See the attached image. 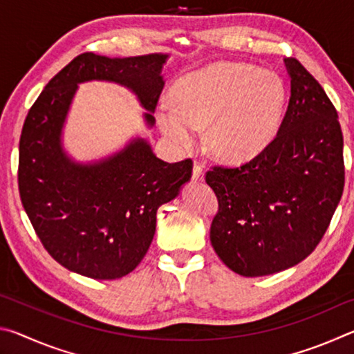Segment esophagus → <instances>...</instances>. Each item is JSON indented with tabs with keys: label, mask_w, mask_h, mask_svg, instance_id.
Segmentation results:
<instances>
[{
	"label": "esophagus",
	"mask_w": 354,
	"mask_h": 354,
	"mask_svg": "<svg viewBox=\"0 0 354 354\" xmlns=\"http://www.w3.org/2000/svg\"><path fill=\"white\" fill-rule=\"evenodd\" d=\"M192 178L195 179V181H203V178H205V171H203V167L195 162L194 165V173H192Z\"/></svg>",
	"instance_id": "obj_1"
}]
</instances>
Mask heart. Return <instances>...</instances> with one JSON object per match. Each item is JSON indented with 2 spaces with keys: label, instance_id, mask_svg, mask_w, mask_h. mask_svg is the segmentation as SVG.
<instances>
[{
  "label": "heart",
  "instance_id": "1",
  "mask_svg": "<svg viewBox=\"0 0 354 354\" xmlns=\"http://www.w3.org/2000/svg\"><path fill=\"white\" fill-rule=\"evenodd\" d=\"M170 93L173 104L160 103L156 111L164 134L190 148L196 129L207 128V149L227 162H247L270 145L287 101L277 71L226 61L179 77Z\"/></svg>",
  "mask_w": 354,
  "mask_h": 354
}]
</instances>
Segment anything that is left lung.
Returning <instances> with one entry per match:
<instances>
[{"instance_id":"obj_1","label":"left lung","mask_w":354,"mask_h":354,"mask_svg":"<svg viewBox=\"0 0 354 354\" xmlns=\"http://www.w3.org/2000/svg\"><path fill=\"white\" fill-rule=\"evenodd\" d=\"M290 98L273 142L250 162L206 173L218 200L211 243L242 277L297 266L328 230L344 192V137L337 112L297 59H284Z\"/></svg>"}]
</instances>
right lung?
Returning <instances> with one entry per match:
<instances>
[{"mask_svg":"<svg viewBox=\"0 0 354 354\" xmlns=\"http://www.w3.org/2000/svg\"><path fill=\"white\" fill-rule=\"evenodd\" d=\"M169 55L76 56L46 84L23 124L19 189L23 207L45 250L70 272L93 279L122 278L139 266L153 242L156 212L176 198L192 176V160L169 164L136 137L120 151L76 162L62 131L77 84L115 82L129 88L153 128Z\"/></svg>","mask_w":354,"mask_h":354,"instance_id":"add662e5","label":"right lung"}]
</instances>
